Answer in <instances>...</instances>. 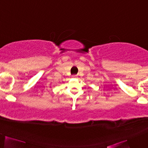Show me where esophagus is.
I'll use <instances>...</instances> for the list:
<instances>
[{"label": "esophagus", "mask_w": 148, "mask_h": 148, "mask_svg": "<svg viewBox=\"0 0 148 148\" xmlns=\"http://www.w3.org/2000/svg\"><path fill=\"white\" fill-rule=\"evenodd\" d=\"M72 76H73V77H76V75H73Z\"/></svg>", "instance_id": "obj_1"}]
</instances>
